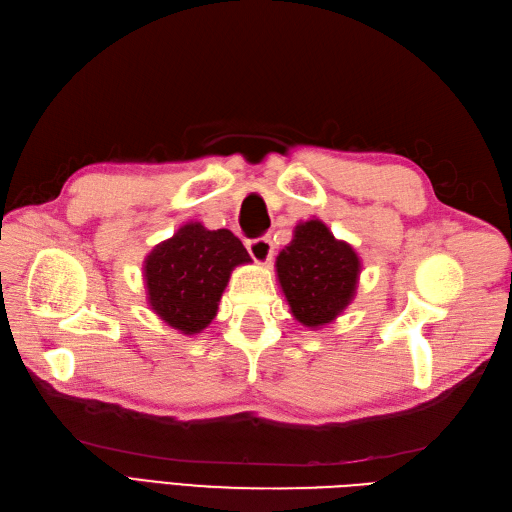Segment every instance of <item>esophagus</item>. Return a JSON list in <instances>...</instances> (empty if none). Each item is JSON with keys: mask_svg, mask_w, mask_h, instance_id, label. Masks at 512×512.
Returning <instances> with one entry per match:
<instances>
[{"mask_svg": "<svg viewBox=\"0 0 512 512\" xmlns=\"http://www.w3.org/2000/svg\"><path fill=\"white\" fill-rule=\"evenodd\" d=\"M247 252L258 262V265H267V262L273 258V241L271 237H258L247 241Z\"/></svg>", "mask_w": 512, "mask_h": 512, "instance_id": "1", "label": "esophagus"}]
</instances>
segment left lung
<instances>
[{"label":"left lung","mask_w":512,"mask_h":512,"mask_svg":"<svg viewBox=\"0 0 512 512\" xmlns=\"http://www.w3.org/2000/svg\"><path fill=\"white\" fill-rule=\"evenodd\" d=\"M277 280L292 316L303 327L320 329L350 305L359 284L361 260L352 245L333 237L327 224L307 220L275 260Z\"/></svg>","instance_id":"left-lung-1"}]
</instances>
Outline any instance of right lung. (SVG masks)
Masks as SVG:
<instances>
[{"label": "right lung", "mask_w": 512, "mask_h": 512, "mask_svg": "<svg viewBox=\"0 0 512 512\" xmlns=\"http://www.w3.org/2000/svg\"><path fill=\"white\" fill-rule=\"evenodd\" d=\"M252 262L230 230L183 224L145 258L147 301L168 327L183 335L207 329L235 267Z\"/></svg>", "instance_id": "1"}]
</instances>
